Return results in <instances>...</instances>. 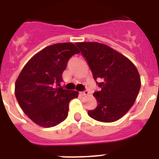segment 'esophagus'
<instances>
[{"mask_svg":"<svg viewBox=\"0 0 159 159\" xmlns=\"http://www.w3.org/2000/svg\"><path fill=\"white\" fill-rule=\"evenodd\" d=\"M80 94L82 95H89V92H88V91H84V92H80Z\"/></svg>","mask_w":159,"mask_h":159,"instance_id":"34e87169","label":"esophagus"}]
</instances>
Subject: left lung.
<instances>
[{
	"instance_id": "1",
	"label": "left lung",
	"mask_w": 159,
	"mask_h": 159,
	"mask_svg": "<svg viewBox=\"0 0 159 159\" xmlns=\"http://www.w3.org/2000/svg\"><path fill=\"white\" fill-rule=\"evenodd\" d=\"M92 70L94 79L101 80L93 95L97 107L88 116L97 121L112 123L121 119L136 100L141 88L137 67L128 58L104 43H75Z\"/></svg>"
}]
</instances>
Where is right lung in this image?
Here are the masks:
<instances>
[{
  "instance_id": "right-lung-1",
  "label": "right lung",
  "mask_w": 159,
  "mask_h": 159,
  "mask_svg": "<svg viewBox=\"0 0 159 159\" xmlns=\"http://www.w3.org/2000/svg\"><path fill=\"white\" fill-rule=\"evenodd\" d=\"M80 51L72 43H55L35 54L25 64L15 83V95L32 122L52 127L64 121L69 102L79 92L56 88L62 82L67 61Z\"/></svg>"
}]
</instances>
